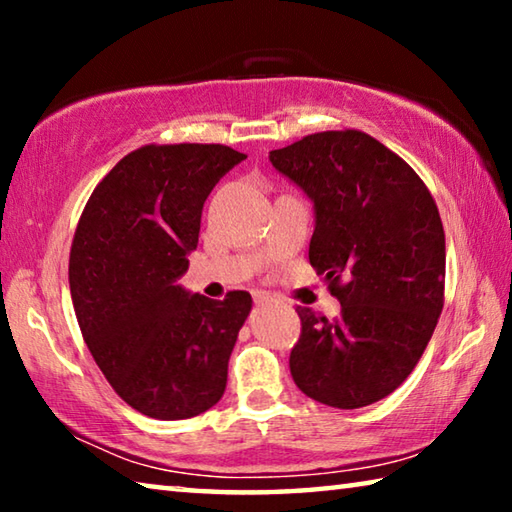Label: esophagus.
I'll return each mask as SVG.
<instances>
[{"label":"esophagus","mask_w":512,"mask_h":512,"mask_svg":"<svg viewBox=\"0 0 512 512\" xmlns=\"http://www.w3.org/2000/svg\"><path fill=\"white\" fill-rule=\"evenodd\" d=\"M264 300H268L266 293H257V302H264Z\"/></svg>","instance_id":"34e87169"}]
</instances>
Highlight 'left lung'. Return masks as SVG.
<instances>
[{
    "mask_svg": "<svg viewBox=\"0 0 512 512\" xmlns=\"http://www.w3.org/2000/svg\"><path fill=\"white\" fill-rule=\"evenodd\" d=\"M316 210L309 262L341 302L298 307L289 368L311 400L361 409L418 366L445 302V230L427 185L363 131H323L268 155Z\"/></svg>",
    "mask_w": 512,
    "mask_h": 512,
    "instance_id": "left-lung-1",
    "label": "left lung"
}]
</instances>
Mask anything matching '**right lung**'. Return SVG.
<instances>
[{"mask_svg":"<svg viewBox=\"0 0 512 512\" xmlns=\"http://www.w3.org/2000/svg\"><path fill=\"white\" fill-rule=\"evenodd\" d=\"M246 160L223 144H146L94 187L69 253V291L94 361L135 411L185 420L221 400L253 298L187 293L203 203Z\"/></svg>","mask_w":512,"mask_h":512,"instance_id":"right-lung-1","label":"right lung"}]
</instances>
